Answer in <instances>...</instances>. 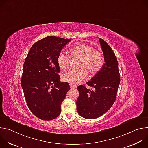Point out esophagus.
Instances as JSON below:
<instances>
[{
	"label": "esophagus",
	"mask_w": 148,
	"mask_h": 148,
	"mask_svg": "<svg viewBox=\"0 0 148 148\" xmlns=\"http://www.w3.org/2000/svg\"><path fill=\"white\" fill-rule=\"evenodd\" d=\"M70 88H71L75 89V88H77V86H76L75 85H74V84H70Z\"/></svg>",
	"instance_id": "34e87169"
}]
</instances>
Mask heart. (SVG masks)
Returning a JSON list of instances; mask_svg holds the SVG:
<instances>
[{"label": "heart", "mask_w": 148, "mask_h": 148, "mask_svg": "<svg viewBox=\"0 0 148 148\" xmlns=\"http://www.w3.org/2000/svg\"><path fill=\"white\" fill-rule=\"evenodd\" d=\"M71 57L63 51L59 53L57 61L59 68L67 70L70 66L71 57L78 58L77 66L79 69L71 70L62 75V80L74 85L80 82L87 75V71L90 73H95L100 70L103 64L102 53L98 50L86 44H79L70 49Z\"/></svg>", "instance_id": "1"}]
</instances>
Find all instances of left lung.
Here are the masks:
<instances>
[{
    "instance_id": "left-lung-1",
    "label": "left lung",
    "mask_w": 148,
    "mask_h": 148,
    "mask_svg": "<svg viewBox=\"0 0 148 148\" xmlns=\"http://www.w3.org/2000/svg\"><path fill=\"white\" fill-rule=\"evenodd\" d=\"M103 54L105 63L99 71L87 82L92 87L86 88L83 85L77 87V111L86 119H95L108 111L115 101L120 83L118 62L111 47L103 40L99 38Z\"/></svg>"
}]
</instances>
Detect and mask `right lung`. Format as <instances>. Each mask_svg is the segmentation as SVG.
I'll use <instances>...</instances> for the list:
<instances>
[{
    "mask_svg": "<svg viewBox=\"0 0 148 148\" xmlns=\"http://www.w3.org/2000/svg\"><path fill=\"white\" fill-rule=\"evenodd\" d=\"M71 40L47 36L32 46L25 59L21 85L29 108L40 119L52 120L60 115L70 89L68 82L60 81L57 58Z\"/></svg>",
    "mask_w": 148,
    "mask_h": 148,
    "instance_id": "obj_1",
    "label": "right lung"
}]
</instances>
